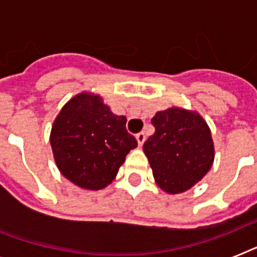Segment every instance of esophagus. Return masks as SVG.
I'll use <instances>...</instances> for the list:
<instances>
[{"label":"esophagus","instance_id":"34e87169","mask_svg":"<svg viewBox=\"0 0 257 257\" xmlns=\"http://www.w3.org/2000/svg\"><path fill=\"white\" fill-rule=\"evenodd\" d=\"M145 133L144 132H140V133H137L136 135V140H137V144H139V147H141V145L144 144L145 143Z\"/></svg>","mask_w":257,"mask_h":257}]
</instances>
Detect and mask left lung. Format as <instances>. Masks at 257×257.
Wrapping results in <instances>:
<instances>
[{
  "mask_svg": "<svg viewBox=\"0 0 257 257\" xmlns=\"http://www.w3.org/2000/svg\"><path fill=\"white\" fill-rule=\"evenodd\" d=\"M155 135L144 143L153 177L169 195L191 189L211 169L215 145L207 121L197 110L172 106L152 118Z\"/></svg>",
  "mask_w": 257,
  "mask_h": 257,
  "instance_id": "8db88e82",
  "label": "left lung"
}]
</instances>
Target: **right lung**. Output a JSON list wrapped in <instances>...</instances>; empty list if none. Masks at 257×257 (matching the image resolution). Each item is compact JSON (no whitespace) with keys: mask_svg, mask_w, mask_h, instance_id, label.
I'll return each instance as SVG.
<instances>
[{"mask_svg":"<svg viewBox=\"0 0 257 257\" xmlns=\"http://www.w3.org/2000/svg\"><path fill=\"white\" fill-rule=\"evenodd\" d=\"M100 94L77 93L58 112L50 131L54 163L61 175L86 191H100L116 179L136 139Z\"/></svg>","mask_w":257,"mask_h":257,"instance_id":"add662e5","label":"right lung"}]
</instances>
